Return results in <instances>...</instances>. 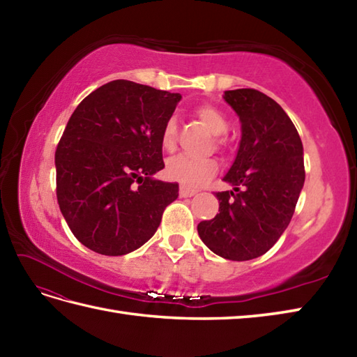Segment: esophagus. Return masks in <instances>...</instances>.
I'll return each mask as SVG.
<instances>
[{"label": "esophagus", "mask_w": 357, "mask_h": 357, "mask_svg": "<svg viewBox=\"0 0 357 357\" xmlns=\"http://www.w3.org/2000/svg\"><path fill=\"white\" fill-rule=\"evenodd\" d=\"M195 195H196L195 190H190V188L181 185V188H179V196H181V198H192V196H195Z\"/></svg>", "instance_id": "esophagus-1"}]
</instances>
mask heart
<instances>
[{
	"label": "heart",
	"mask_w": 357,
	"mask_h": 357,
	"mask_svg": "<svg viewBox=\"0 0 357 357\" xmlns=\"http://www.w3.org/2000/svg\"><path fill=\"white\" fill-rule=\"evenodd\" d=\"M196 118L206 126L215 136H221L229 130V123L216 107L204 104L195 112ZM161 146L165 151L176 149V123L169 119L161 132ZM216 147H221V139H216ZM218 172V161L213 158L192 159L187 156H174L165 164V174L172 181H176L183 187L198 188L215 176Z\"/></svg>",
	"instance_id": "1"
}]
</instances>
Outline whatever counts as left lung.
Here are the masks:
<instances>
[{"mask_svg":"<svg viewBox=\"0 0 357 357\" xmlns=\"http://www.w3.org/2000/svg\"><path fill=\"white\" fill-rule=\"evenodd\" d=\"M241 121L236 158L224 176L233 190L218 192L219 213L198 224L211 252L250 261L276 244L294 213L305 181L304 147L280 105L255 89L224 92Z\"/></svg>","mask_w":357,"mask_h":357,"instance_id":"8db88e82","label":"left lung"}]
</instances>
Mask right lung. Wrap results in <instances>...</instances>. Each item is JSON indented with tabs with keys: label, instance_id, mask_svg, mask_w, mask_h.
Segmentation results:
<instances>
[{
	"label": "right lung",
	"instance_id": "right-lung-1",
	"mask_svg": "<svg viewBox=\"0 0 357 357\" xmlns=\"http://www.w3.org/2000/svg\"><path fill=\"white\" fill-rule=\"evenodd\" d=\"M179 93L116 79L86 96L55 153L56 198L82 245L123 256L153 236L179 185L164 169L161 132Z\"/></svg>",
	"mask_w": 357,
	"mask_h": 357
}]
</instances>
